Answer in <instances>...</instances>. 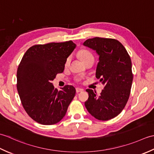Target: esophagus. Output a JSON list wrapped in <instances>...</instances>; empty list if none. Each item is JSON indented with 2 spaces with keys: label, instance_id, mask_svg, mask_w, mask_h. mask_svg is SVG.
<instances>
[{
  "label": "esophagus",
  "instance_id": "obj_1",
  "mask_svg": "<svg viewBox=\"0 0 154 154\" xmlns=\"http://www.w3.org/2000/svg\"><path fill=\"white\" fill-rule=\"evenodd\" d=\"M82 91H83V89H80V88H76V92H77V93H79L80 92H82Z\"/></svg>",
  "mask_w": 154,
  "mask_h": 154
}]
</instances>
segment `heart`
<instances>
[{"instance_id":"obj_1","label":"heart","mask_w":154,"mask_h":154,"mask_svg":"<svg viewBox=\"0 0 154 154\" xmlns=\"http://www.w3.org/2000/svg\"><path fill=\"white\" fill-rule=\"evenodd\" d=\"M79 56L81 59V60L83 61L85 60H87V58H89L90 57H93L92 54L91 53L90 51H87V50H81L79 52ZM70 57H68L66 61H65V65H68L69 64V62H70Z\"/></svg>"}]
</instances>
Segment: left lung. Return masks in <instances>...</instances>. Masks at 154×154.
Masks as SVG:
<instances>
[{
  "label": "left lung",
  "instance_id": "left-lung-1",
  "mask_svg": "<svg viewBox=\"0 0 154 154\" xmlns=\"http://www.w3.org/2000/svg\"><path fill=\"white\" fill-rule=\"evenodd\" d=\"M83 45L99 55L96 77L104 86L100 96L96 91L87 89L89 99L85 105L95 119L110 120L122 112L129 99L133 81L130 55L114 39L96 37L88 39Z\"/></svg>",
  "mask_w": 154,
  "mask_h": 154
}]
</instances>
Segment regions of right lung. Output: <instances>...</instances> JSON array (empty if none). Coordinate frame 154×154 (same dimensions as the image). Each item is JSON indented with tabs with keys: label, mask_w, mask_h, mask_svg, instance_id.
Returning <instances> with one entry per match:
<instances>
[{
	"label": "right lung",
	"mask_w": 154,
	"mask_h": 154,
	"mask_svg": "<svg viewBox=\"0 0 154 154\" xmlns=\"http://www.w3.org/2000/svg\"><path fill=\"white\" fill-rule=\"evenodd\" d=\"M75 48L71 40L35 45L23 56L17 70V90L26 112L35 122L52 125L66 114L76 90L65 85L58 91L51 82L63 71Z\"/></svg>",
	"instance_id": "1"
}]
</instances>
